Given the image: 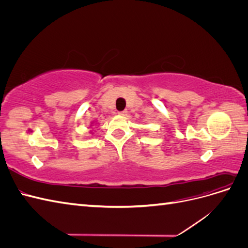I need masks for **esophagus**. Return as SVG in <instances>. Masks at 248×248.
<instances>
[{"label": "esophagus", "mask_w": 248, "mask_h": 248, "mask_svg": "<svg viewBox=\"0 0 248 248\" xmlns=\"http://www.w3.org/2000/svg\"><path fill=\"white\" fill-rule=\"evenodd\" d=\"M118 114H119L120 116H126V115H127V111H126V110H123V111H119Z\"/></svg>", "instance_id": "34e87169"}]
</instances>
